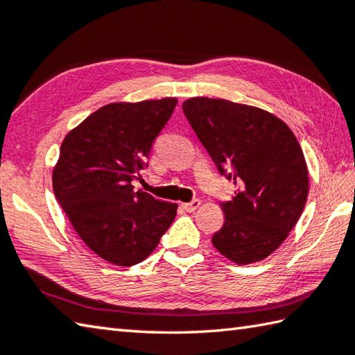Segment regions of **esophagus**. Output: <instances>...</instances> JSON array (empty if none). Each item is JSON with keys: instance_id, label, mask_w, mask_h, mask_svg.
Instances as JSON below:
<instances>
[{"instance_id": "1", "label": "esophagus", "mask_w": 355, "mask_h": 355, "mask_svg": "<svg viewBox=\"0 0 355 355\" xmlns=\"http://www.w3.org/2000/svg\"><path fill=\"white\" fill-rule=\"evenodd\" d=\"M199 205H200V200L199 199H193V200H190V202L182 204L184 210H187V211H195Z\"/></svg>"}]
</instances>
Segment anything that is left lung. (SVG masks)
I'll list each match as a JSON object with an SVG mask.
<instances>
[{"instance_id":"1","label":"left lung","mask_w":355,"mask_h":355,"mask_svg":"<svg viewBox=\"0 0 355 355\" xmlns=\"http://www.w3.org/2000/svg\"><path fill=\"white\" fill-rule=\"evenodd\" d=\"M182 111L219 173L235 184L211 243L238 264L275 252L304 209L309 178L302 146L283 120L253 106L195 97Z\"/></svg>"}]
</instances>
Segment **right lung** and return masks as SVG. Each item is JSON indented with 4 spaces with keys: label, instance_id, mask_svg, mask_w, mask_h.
I'll list each match as a JSON object with an SVG mask.
<instances>
[{
    "label": "right lung",
    "instance_id": "1",
    "mask_svg": "<svg viewBox=\"0 0 355 355\" xmlns=\"http://www.w3.org/2000/svg\"><path fill=\"white\" fill-rule=\"evenodd\" d=\"M176 105L162 98L102 106L60 148L55 198L85 244L111 264L144 261L176 216V204L132 190Z\"/></svg>",
    "mask_w": 355,
    "mask_h": 355
}]
</instances>
